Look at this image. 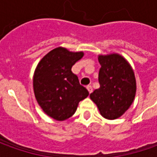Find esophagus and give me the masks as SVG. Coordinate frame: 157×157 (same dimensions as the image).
<instances>
[{"instance_id": "34e87169", "label": "esophagus", "mask_w": 157, "mask_h": 157, "mask_svg": "<svg viewBox=\"0 0 157 157\" xmlns=\"http://www.w3.org/2000/svg\"><path fill=\"white\" fill-rule=\"evenodd\" d=\"M87 90H88V92H89V94H91L92 92H93V87L91 86H88L87 87Z\"/></svg>"}]
</instances>
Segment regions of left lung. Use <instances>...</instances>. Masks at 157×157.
<instances>
[{
	"label": "left lung",
	"mask_w": 157,
	"mask_h": 157,
	"mask_svg": "<svg viewBox=\"0 0 157 157\" xmlns=\"http://www.w3.org/2000/svg\"><path fill=\"white\" fill-rule=\"evenodd\" d=\"M100 88L90 94L101 115L108 120L121 117L136 96L134 71L129 63L118 54L99 56Z\"/></svg>",
	"instance_id": "obj_1"
}]
</instances>
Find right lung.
I'll return each mask as SVG.
<instances>
[{
    "mask_svg": "<svg viewBox=\"0 0 157 157\" xmlns=\"http://www.w3.org/2000/svg\"><path fill=\"white\" fill-rule=\"evenodd\" d=\"M83 56V52H71L58 47L43 57L35 71L36 99L42 109L57 121L72 116L78 102L89 95L71 71L72 65Z\"/></svg>",
    "mask_w": 157,
    "mask_h": 157,
    "instance_id": "1",
    "label": "right lung"
}]
</instances>
